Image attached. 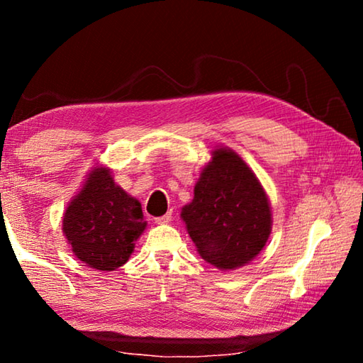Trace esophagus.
Here are the masks:
<instances>
[{
	"label": "esophagus",
	"instance_id": "1",
	"mask_svg": "<svg viewBox=\"0 0 363 363\" xmlns=\"http://www.w3.org/2000/svg\"><path fill=\"white\" fill-rule=\"evenodd\" d=\"M169 220H171V211L167 213V214H163V216L155 218V224H168Z\"/></svg>",
	"mask_w": 363,
	"mask_h": 363
}]
</instances>
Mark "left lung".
<instances>
[{"label":"left lung","mask_w":363,"mask_h":363,"mask_svg":"<svg viewBox=\"0 0 363 363\" xmlns=\"http://www.w3.org/2000/svg\"><path fill=\"white\" fill-rule=\"evenodd\" d=\"M181 218L199 255L220 270L259 255L272 230V213L259 179L229 147L211 152Z\"/></svg>","instance_id":"left-lung-1"}]
</instances>
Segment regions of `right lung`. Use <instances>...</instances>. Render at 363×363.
<instances>
[{"label": "right lung", "mask_w": 363, "mask_h": 363, "mask_svg": "<svg viewBox=\"0 0 363 363\" xmlns=\"http://www.w3.org/2000/svg\"><path fill=\"white\" fill-rule=\"evenodd\" d=\"M145 227L139 200L116 186L108 168L91 171L62 219L73 255L88 267L107 272L130 259Z\"/></svg>", "instance_id": "1"}]
</instances>
